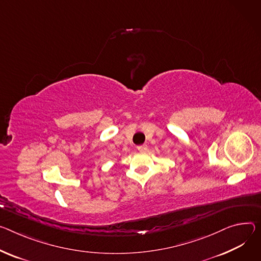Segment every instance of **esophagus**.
I'll list each match as a JSON object with an SVG mask.
<instances>
[{"mask_svg":"<svg viewBox=\"0 0 261 261\" xmlns=\"http://www.w3.org/2000/svg\"><path fill=\"white\" fill-rule=\"evenodd\" d=\"M137 150H138L139 152H141V153L147 152V150H148V146H147V145H140V146H138V147H137Z\"/></svg>","mask_w":261,"mask_h":261,"instance_id":"34e87169","label":"esophagus"}]
</instances>
